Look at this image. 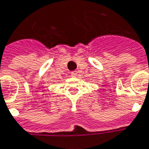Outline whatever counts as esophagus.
Instances as JSON below:
<instances>
[{
	"label": "esophagus",
	"instance_id": "obj_1",
	"mask_svg": "<svg viewBox=\"0 0 149 149\" xmlns=\"http://www.w3.org/2000/svg\"><path fill=\"white\" fill-rule=\"evenodd\" d=\"M77 74H78V72H77L76 70H74V71H72V72H71V76L76 77Z\"/></svg>",
	"mask_w": 149,
	"mask_h": 149
}]
</instances>
